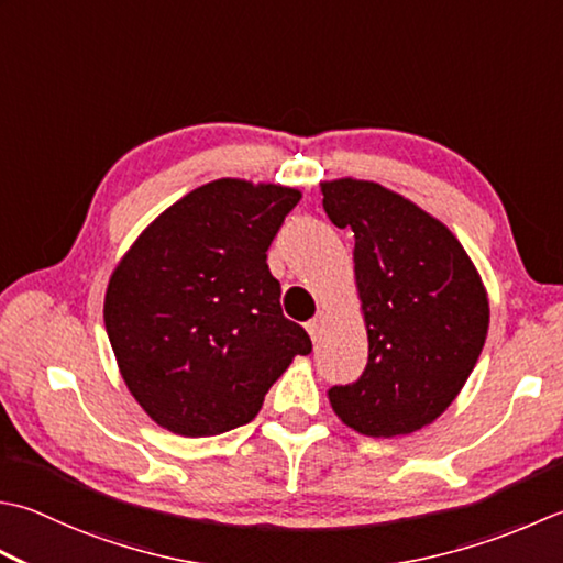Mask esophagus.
<instances>
[{
	"label": "esophagus",
	"mask_w": 563,
	"mask_h": 563,
	"mask_svg": "<svg viewBox=\"0 0 563 563\" xmlns=\"http://www.w3.org/2000/svg\"><path fill=\"white\" fill-rule=\"evenodd\" d=\"M305 329H307V334L312 336V341H319V339H322V334H324V317L319 314V317L310 319V322L305 324Z\"/></svg>",
	"instance_id": "1"
}]
</instances>
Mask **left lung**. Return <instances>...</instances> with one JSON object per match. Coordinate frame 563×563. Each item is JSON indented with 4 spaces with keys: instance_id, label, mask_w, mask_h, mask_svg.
I'll list each match as a JSON object with an SVG mask.
<instances>
[{
    "instance_id": "left-lung-1",
    "label": "left lung",
    "mask_w": 563,
    "mask_h": 563,
    "mask_svg": "<svg viewBox=\"0 0 563 563\" xmlns=\"http://www.w3.org/2000/svg\"><path fill=\"white\" fill-rule=\"evenodd\" d=\"M324 212L354 231V275L368 363L329 388L358 434L390 439L432 424L456 400L488 336V292L466 249L437 217L373 180L319 183Z\"/></svg>"
}]
</instances>
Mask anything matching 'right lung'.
<instances>
[{"label": "right lung", "mask_w": 563, "mask_h": 563, "mask_svg": "<svg viewBox=\"0 0 563 563\" xmlns=\"http://www.w3.org/2000/svg\"><path fill=\"white\" fill-rule=\"evenodd\" d=\"M295 187L219 178L141 231L104 292V327L129 393L180 437L249 424L295 356L312 351L283 317L266 251Z\"/></svg>", "instance_id": "right-lung-1"}]
</instances>
